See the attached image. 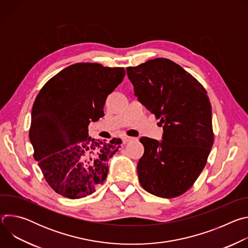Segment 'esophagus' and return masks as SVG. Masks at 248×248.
Instances as JSON below:
<instances>
[{"mask_svg":"<svg viewBox=\"0 0 248 248\" xmlns=\"http://www.w3.org/2000/svg\"><path fill=\"white\" fill-rule=\"evenodd\" d=\"M135 139H136V138L130 137V136H123L124 143H127V142H129V141H132V140H135Z\"/></svg>","mask_w":248,"mask_h":248,"instance_id":"esophagus-1","label":"esophagus"}]
</instances>
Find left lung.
Returning a JSON list of instances; mask_svg holds the SVG:
<instances>
[{
	"instance_id": "8db88e82",
	"label": "left lung",
	"mask_w": 248,
	"mask_h": 248,
	"mask_svg": "<svg viewBox=\"0 0 248 248\" xmlns=\"http://www.w3.org/2000/svg\"><path fill=\"white\" fill-rule=\"evenodd\" d=\"M138 101L163 124L162 141L141 137L138 180L149 193L172 198L203 170L212 145V108L204 87L181 65L158 58L126 67Z\"/></svg>"
}]
</instances>
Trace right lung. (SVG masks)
<instances>
[{"label": "right lung", "mask_w": 248, "mask_h": 248, "mask_svg": "<svg viewBox=\"0 0 248 248\" xmlns=\"http://www.w3.org/2000/svg\"><path fill=\"white\" fill-rule=\"evenodd\" d=\"M124 75V67L75 63L53 77L35 99L29 129L33 157L62 196L90 195L107 178L108 162L122 140H95L88 136V125L104 116L106 99Z\"/></svg>", "instance_id": "obj_1"}]
</instances>
